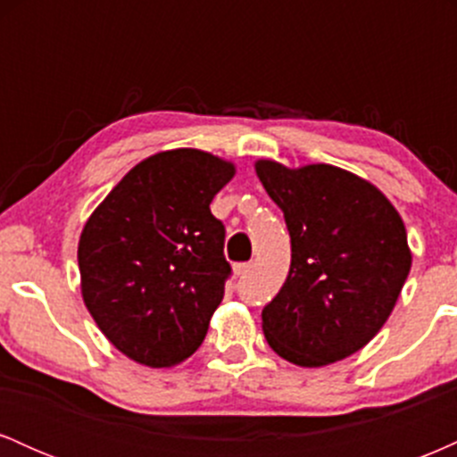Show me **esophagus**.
Masks as SVG:
<instances>
[{
    "instance_id": "esophagus-1",
    "label": "esophagus",
    "mask_w": 457,
    "mask_h": 457,
    "mask_svg": "<svg viewBox=\"0 0 457 457\" xmlns=\"http://www.w3.org/2000/svg\"><path fill=\"white\" fill-rule=\"evenodd\" d=\"M251 269H253V264H251V262H243V264H234V275L236 277H245Z\"/></svg>"
}]
</instances>
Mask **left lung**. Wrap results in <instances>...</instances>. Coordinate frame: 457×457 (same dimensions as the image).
Segmentation results:
<instances>
[{"mask_svg":"<svg viewBox=\"0 0 457 457\" xmlns=\"http://www.w3.org/2000/svg\"><path fill=\"white\" fill-rule=\"evenodd\" d=\"M255 174L283 211L292 262L262 309L266 342L301 367L354 354L391 316L412 255L393 204L339 167L258 161Z\"/></svg>","mask_w":457,"mask_h":457,"instance_id":"8db88e82","label":"left lung"}]
</instances>
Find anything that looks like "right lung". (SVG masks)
<instances>
[{"instance_id": "1", "label": "right lung", "mask_w": 457, "mask_h": 457, "mask_svg": "<svg viewBox=\"0 0 457 457\" xmlns=\"http://www.w3.org/2000/svg\"><path fill=\"white\" fill-rule=\"evenodd\" d=\"M234 171L202 150L159 152L87 219L77 251L83 303L129 359L171 367L202 345L232 275L211 202Z\"/></svg>"}]
</instances>
